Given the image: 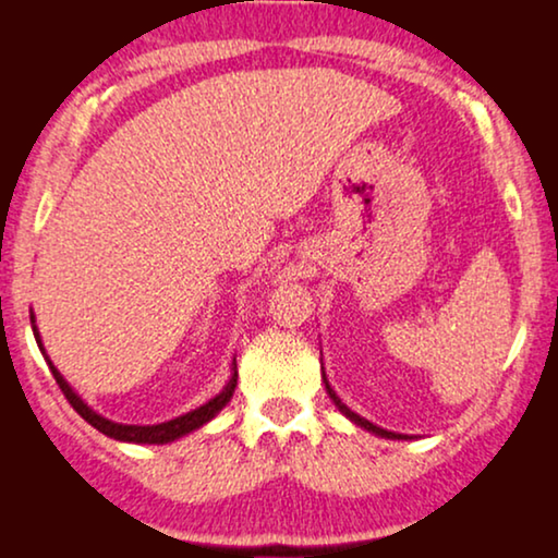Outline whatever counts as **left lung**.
<instances>
[{
	"mask_svg": "<svg viewBox=\"0 0 558 558\" xmlns=\"http://www.w3.org/2000/svg\"><path fill=\"white\" fill-rule=\"evenodd\" d=\"M323 383H325V390H328L330 401L336 403V407H338V412L345 414V417H349L351 422H354L356 427H362V430H367V433H373V435H380V438H388V440H407V438H409V435H401V433H390V430H383V427H377V425H373V422H369V420H364V417H360V414H356V412H351V409L345 407V403H343L341 399H338V393H336V390L330 388L328 377H325V369H323Z\"/></svg>",
	"mask_w": 558,
	"mask_h": 558,
	"instance_id": "1",
	"label": "left lung"
}]
</instances>
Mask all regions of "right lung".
Masks as SVG:
<instances>
[{
	"label": "right lung",
	"instance_id": "right-lung-1",
	"mask_svg": "<svg viewBox=\"0 0 558 558\" xmlns=\"http://www.w3.org/2000/svg\"><path fill=\"white\" fill-rule=\"evenodd\" d=\"M31 328H34V338L38 343V349H41L44 360H47L49 369H52L57 386L62 388V393H65V399L70 401V407L75 409V412L81 414L83 420L88 422V425L96 427L99 433H105L107 438H114V440H123V444H149V446H162V444H172V440L183 438V435L198 430L202 425H207L209 420H215L217 414L222 412V407L233 399V390H235V380H239V373H235V360H233V373H230V380L226 383V388L220 390V393L215 396V399H209L207 403H202V407L191 409V412L181 414V417L175 420H168V422H159V425H123V422H112L107 417H101L99 412H94L92 407H88L86 401L81 399L78 393H75L73 386L62 377L60 369L54 367L52 360L47 356V351H44V343H41V332L36 328V315L31 312Z\"/></svg>",
	"mask_w": 558,
	"mask_h": 558
}]
</instances>
